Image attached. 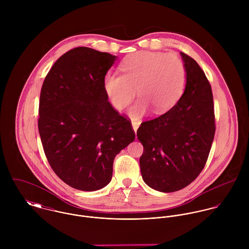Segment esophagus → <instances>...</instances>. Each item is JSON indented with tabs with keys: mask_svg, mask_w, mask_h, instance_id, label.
<instances>
[{
	"mask_svg": "<svg viewBox=\"0 0 249 249\" xmlns=\"http://www.w3.org/2000/svg\"><path fill=\"white\" fill-rule=\"evenodd\" d=\"M131 124H132V127H133V130L135 131V133L137 132V129H138V127H139V122H137V121H134V120H132L131 121Z\"/></svg>",
	"mask_w": 249,
	"mask_h": 249,
	"instance_id": "obj_1",
	"label": "esophagus"
}]
</instances>
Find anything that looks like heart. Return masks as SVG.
Listing matches in <instances>:
<instances>
[{
    "instance_id": "heart-1",
    "label": "heart",
    "mask_w": 249,
    "mask_h": 249,
    "mask_svg": "<svg viewBox=\"0 0 249 249\" xmlns=\"http://www.w3.org/2000/svg\"><path fill=\"white\" fill-rule=\"evenodd\" d=\"M122 74L109 72L105 90L115 108L122 110L136 96L139 100L128 113L140 119L149 109L163 113L174 107L186 83V69L175 54L160 52H138L128 55L121 65Z\"/></svg>"
}]
</instances>
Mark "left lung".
<instances>
[{
	"label": "left lung",
	"instance_id": "obj_1",
	"mask_svg": "<svg viewBox=\"0 0 249 249\" xmlns=\"http://www.w3.org/2000/svg\"><path fill=\"white\" fill-rule=\"evenodd\" d=\"M180 54L186 69L183 95L168 112L143 122L137 130L143 146L142 180L162 193L179 191L199 176L215 131L211 85L195 59Z\"/></svg>",
	"mask_w": 249,
	"mask_h": 249
}]
</instances>
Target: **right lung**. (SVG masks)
<instances>
[{
    "instance_id": "right-lung-1",
    "label": "right lung",
    "mask_w": 249,
    "mask_h": 249,
    "mask_svg": "<svg viewBox=\"0 0 249 249\" xmlns=\"http://www.w3.org/2000/svg\"><path fill=\"white\" fill-rule=\"evenodd\" d=\"M116 55L78 47L61 55L40 94L38 129L55 175L80 191L111 181L115 156L135 139L131 123L108 102L107 72Z\"/></svg>"
}]
</instances>
